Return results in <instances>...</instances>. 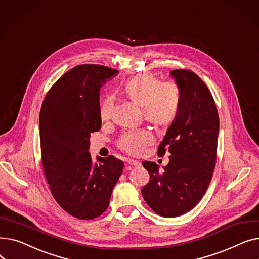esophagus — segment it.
Masks as SVG:
<instances>
[{
  "label": "esophagus",
  "mask_w": 259,
  "mask_h": 259,
  "mask_svg": "<svg viewBox=\"0 0 259 259\" xmlns=\"http://www.w3.org/2000/svg\"><path fill=\"white\" fill-rule=\"evenodd\" d=\"M128 164L131 165V166H134V167H140L141 166V161H138V160H134V159H129Z\"/></svg>",
  "instance_id": "1"
}]
</instances>
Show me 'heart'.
Wrapping results in <instances>:
<instances>
[{"mask_svg": "<svg viewBox=\"0 0 259 259\" xmlns=\"http://www.w3.org/2000/svg\"><path fill=\"white\" fill-rule=\"evenodd\" d=\"M124 98L143 108L145 119L158 128L170 126L178 117L182 104L180 87L173 81H160L150 73H142L128 78L120 88ZM113 103L110 98L100 104V117L103 121L111 116ZM154 138L151 132L141 130L122 135L119 147L131 155H141Z\"/></svg>", "mask_w": 259, "mask_h": 259, "instance_id": "obj_1", "label": "heart"}]
</instances>
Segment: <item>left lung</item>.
Instances as JSON below:
<instances>
[{
	"mask_svg": "<svg viewBox=\"0 0 259 259\" xmlns=\"http://www.w3.org/2000/svg\"><path fill=\"white\" fill-rule=\"evenodd\" d=\"M180 87L182 104L178 117L158 146L166 149L169 162L160 171L153 161H143L150 181L142 194L156 214L176 217L193 209L207 191L216 162L220 118L207 85L194 72L185 69L170 72Z\"/></svg>",
	"mask_w": 259,
	"mask_h": 259,
	"instance_id": "obj_1",
	"label": "left lung"
}]
</instances>
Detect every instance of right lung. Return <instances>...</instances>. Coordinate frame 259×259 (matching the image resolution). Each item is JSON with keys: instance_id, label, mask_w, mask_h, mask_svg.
<instances>
[{"instance_id": "right-lung-1", "label": "right lung", "mask_w": 259, "mask_h": 259, "mask_svg": "<svg viewBox=\"0 0 259 259\" xmlns=\"http://www.w3.org/2000/svg\"><path fill=\"white\" fill-rule=\"evenodd\" d=\"M117 70L79 65L62 75L46 94L39 112L42 162L50 191L67 213L93 220L108 208L124 168L113 155L89 153L90 134L102 127L100 90Z\"/></svg>"}]
</instances>
